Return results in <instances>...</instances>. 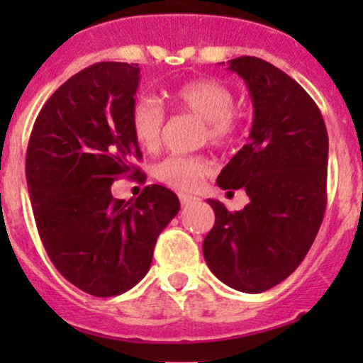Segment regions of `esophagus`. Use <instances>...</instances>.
Instances as JSON below:
<instances>
[{
  "label": "esophagus",
  "instance_id": "1",
  "mask_svg": "<svg viewBox=\"0 0 363 363\" xmlns=\"http://www.w3.org/2000/svg\"><path fill=\"white\" fill-rule=\"evenodd\" d=\"M179 200H181V205H189L193 202H196V196L193 195H188V193H179Z\"/></svg>",
  "mask_w": 363,
  "mask_h": 363
}]
</instances>
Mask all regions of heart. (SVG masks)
I'll return each instance as SVG.
<instances>
[{"label":"heart","mask_w":363,"mask_h":363,"mask_svg":"<svg viewBox=\"0 0 363 363\" xmlns=\"http://www.w3.org/2000/svg\"><path fill=\"white\" fill-rule=\"evenodd\" d=\"M170 101L177 111L191 113L203 123L202 140L212 145H226L239 133L233 108L235 96L223 84L211 79H199L179 86L170 93ZM164 111L151 98H138L130 112L131 133L144 151H156L164 128ZM211 174V163L202 156H168L156 167V177L177 189H195L205 175Z\"/></svg>","instance_id":"b5f03b06"}]
</instances>
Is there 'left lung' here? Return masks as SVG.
<instances>
[{
  "instance_id": "8db88e82",
  "label": "left lung",
  "mask_w": 363,
  "mask_h": 363,
  "mask_svg": "<svg viewBox=\"0 0 363 363\" xmlns=\"http://www.w3.org/2000/svg\"><path fill=\"white\" fill-rule=\"evenodd\" d=\"M252 100L250 142L218 177L221 189L242 188L250 203L230 212L207 200L216 223L203 258L219 281L262 294L306 258L327 207L328 135L320 108L290 75L259 57L228 61Z\"/></svg>"
}]
</instances>
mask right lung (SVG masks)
I'll return each instance as SVG.
<instances>
[{"label": "right lung", "instance_id": "add662e5", "mask_svg": "<svg viewBox=\"0 0 363 363\" xmlns=\"http://www.w3.org/2000/svg\"><path fill=\"white\" fill-rule=\"evenodd\" d=\"M140 68L96 63L68 79L33 126L26 181L43 247L61 276L94 296L131 290L152 262L161 230L181 208L163 186L117 200L111 186L142 152L131 133Z\"/></svg>", "mask_w": 363, "mask_h": 363}]
</instances>
